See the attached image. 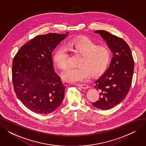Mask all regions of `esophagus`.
<instances>
[{
    "mask_svg": "<svg viewBox=\"0 0 146 146\" xmlns=\"http://www.w3.org/2000/svg\"><path fill=\"white\" fill-rule=\"evenodd\" d=\"M77 86L82 88V89H86L88 88V86L86 85H82V84H77Z\"/></svg>",
    "mask_w": 146,
    "mask_h": 146,
    "instance_id": "obj_1",
    "label": "esophagus"
}]
</instances>
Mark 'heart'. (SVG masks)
I'll list each match as a JSON object with an SVG mask.
<instances>
[{"instance_id": "obj_1", "label": "heart", "mask_w": 146, "mask_h": 146, "mask_svg": "<svg viewBox=\"0 0 146 146\" xmlns=\"http://www.w3.org/2000/svg\"><path fill=\"white\" fill-rule=\"evenodd\" d=\"M66 49L79 54L78 67H70L63 73V79L67 82L76 83L88 79L90 76L104 72L111 60V52L105 46L98 44L87 37H82L68 41ZM68 55L66 50L61 47L54 53L53 61L60 69L63 70L67 66Z\"/></svg>"}]
</instances>
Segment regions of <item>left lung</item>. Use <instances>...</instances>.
<instances>
[{"mask_svg": "<svg viewBox=\"0 0 146 146\" xmlns=\"http://www.w3.org/2000/svg\"><path fill=\"white\" fill-rule=\"evenodd\" d=\"M94 33L106 41L113 55L109 67L95 82L100 98L92 104L96 108L108 110L119 104L128 94L132 82L134 60L129 47L122 38L104 30Z\"/></svg>", "mask_w": 146, "mask_h": 146, "instance_id": "left-lung-1", "label": "left lung"}]
</instances>
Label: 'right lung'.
I'll return each mask as SVG.
<instances>
[{
	"mask_svg": "<svg viewBox=\"0 0 146 146\" xmlns=\"http://www.w3.org/2000/svg\"><path fill=\"white\" fill-rule=\"evenodd\" d=\"M65 34L38 35L22 46L12 63V81L18 99L40 114L54 111L62 103L66 87L53 67L52 52Z\"/></svg>",
	"mask_w": 146,
	"mask_h": 146,
	"instance_id": "right-lung-1",
	"label": "right lung"
}]
</instances>
